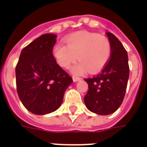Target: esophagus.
<instances>
[{"label": "esophagus", "instance_id": "esophagus-1", "mask_svg": "<svg viewBox=\"0 0 147 147\" xmlns=\"http://www.w3.org/2000/svg\"><path fill=\"white\" fill-rule=\"evenodd\" d=\"M72 79H73L74 82H78V81H80V80H81V78H80V77H75V76H74Z\"/></svg>", "mask_w": 147, "mask_h": 147}]
</instances>
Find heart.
I'll return each instance as SVG.
<instances>
[{
    "instance_id": "obj_1",
    "label": "heart",
    "mask_w": 147,
    "mask_h": 147,
    "mask_svg": "<svg viewBox=\"0 0 147 147\" xmlns=\"http://www.w3.org/2000/svg\"><path fill=\"white\" fill-rule=\"evenodd\" d=\"M64 42L65 45L53 46V56L64 68H68L77 58L80 62L71 68L75 75H83L87 70L96 73L105 67L110 57V42L102 34L80 31L66 37Z\"/></svg>"
}]
</instances>
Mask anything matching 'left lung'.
<instances>
[{
    "label": "left lung",
    "mask_w": 147,
    "mask_h": 147,
    "mask_svg": "<svg viewBox=\"0 0 147 147\" xmlns=\"http://www.w3.org/2000/svg\"><path fill=\"white\" fill-rule=\"evenodd\" d=\"M111 45V57L101 73L85 79L88 91L84 97L86 108L98 115H109L123 102L129 78L128 57L119 39L106 32Z\"/></svg>",
    "instance_id": "left-lung-1"
}]
</instances>
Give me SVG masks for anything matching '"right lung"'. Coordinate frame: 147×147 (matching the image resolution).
I'll return each instance as SVG.
<instances>
[{
  "label": "right lung",
  "mask_w": 147,
  "mask_h": 147,
  "mask_svg": "<svg viewBox=\"0 0 147 147\" xmlns=\"http://www.w3.org/2000/svg\"><path fill=\"white\" fill-rule=\"evenodd\" d=\"M57 35L45 34L21 51L16 67L17 93L24 107L36 115L57 109L72 78L53 56Z\"/></svg>",
  "instance_id": "obj_1"
}]
</instances>
